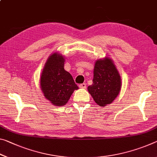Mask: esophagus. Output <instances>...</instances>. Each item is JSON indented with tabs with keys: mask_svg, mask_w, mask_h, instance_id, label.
<instances>
[{
	"mask_svg": "<svg viewBox=\"0 0 157 157\" xmlns=\"http://www.w3.org/2000/svg\"><path fill=\"white\" fill-rule=\"evenodd\" d=\"M79 88H81V89H85L86 87V84H84V83L80 84L79 85Z\"/></svg>",
	"mask_w": 157,
	"mask_h": 157,
	"instance_id": "1",
	"label": "esophagus"
}]
</instances>
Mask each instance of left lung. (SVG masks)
<instances>
[{
    "mask_svg": "<svg viewBox=\"0 0 157 157\" xmlns=\"http://www.w3.org/2000/svg\"><path fill=\"white\" fill-rule=\"evenodd\" d=\"M121 88V79L114 61L110 57L98 59L94 69L93 84L87 90L98 105L113 103Z\"/></svg>",
    "mask_w": 157,
    "mask_h": 157,
    "instance_id": "obj_1",
    "label": "left lung"
}]
</instances>
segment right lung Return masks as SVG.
Instances as JSON below:
<instances>
[{
  "instance_id": "1",
  "label": "right lung",
  "mask_w": 157,
  "mask_h": 157,
  "mask_svg": "<svg viewBox=\"0 0 157 157\" xmlns=\"http://www.w3.org/2000/svg\"><path fill=\"white\" fill-rule=\"evenodd\" d=\"M65 57L54 52L48 57L40 76V89L47 100L56 106H63L78 86L71 74L64 69Z\"/></svg>"
}]
</instances>
